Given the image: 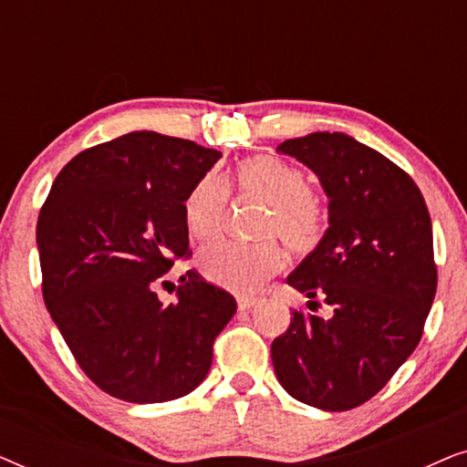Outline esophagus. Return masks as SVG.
I'll use <instances>...</instances> for the list:
<instances>
[{"label":"esophagus","instance_id":"obj_1","mask_svg":"<svg viewBox=\"0 0 467 467\" xmlns=\"http://www.w3.org/2000/svg\"><path fill=\"white\" fill-rule=\"evenodd\" d=\"M235 302H238V310H251L254 304H257V299L254 297H246V296H240L238 299H235Z\"/></svg>","mask_w":467,"mask_h":467}]
</instances>
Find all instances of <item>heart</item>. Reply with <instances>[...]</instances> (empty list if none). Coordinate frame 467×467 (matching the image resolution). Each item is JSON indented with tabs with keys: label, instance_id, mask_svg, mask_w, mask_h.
Returning <instances> with one entry per match:
<instances>
[{
	"label": "heart",
	"instance_id": "heart-1",
	"mask_svg": "<svg viewBox=\"0 0 467 467\" xmlns=\"http://www.w3.org/2000/svg\"><path fill=\"white\" fill-rule=\"evenodd\" d=\"M240 197L267 203L261 235H276L297 257L312 254L329 232V210L312 193L310 176L285 159L257 155L235 171ZM229 182L221 171H208L184 197V223L197 240L223 232L229 210ZM285 251L276 240H216L202 248L200 267L208 280L234 293H254L285 267Z\"/></svg>",
	"mask_w": 467,
	"mask_h": 467
}]
</instances>
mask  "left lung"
<instances>
[{
	"label": "left lung",
	"mask_w": 467,
	"mask_h": 467,
	"mask_svg": "<svg viewBox=\"0 0 467 467\" xmlns=\"http://www.w3.org/2000/svg\"><path fill=\"white\" fill-rule=\"evenodd\" d=\"M278 152L321 178L329 232L286 278L308 308L293 310L272 342V363L286 393L340 412L372 400L423 336L438 286L433 234L417 182L379 150L317 131L286 140Z\"/></svg>",
	"instance_id": "obj_1"
}]
</instances>
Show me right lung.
Segmentation results:
<instances>
[{"mask_svg": "<svg viewBox=\"0 0 467 467\" xmlns=\"http://www.w3.org/2000/svg\"><path fill=\"white\" fill-rule=\"evenodd\" d=\"M221 159L191 140L131 131L91 146L55 178L37 216L44 304L82 372L112 398L159 404L206 379L235 299L187 270L184 197Z\"/></svg>", "mask_w": 467, "mask_h": 467, "instance_id": "add662e5", "label": "right lung"}]
</instances>
